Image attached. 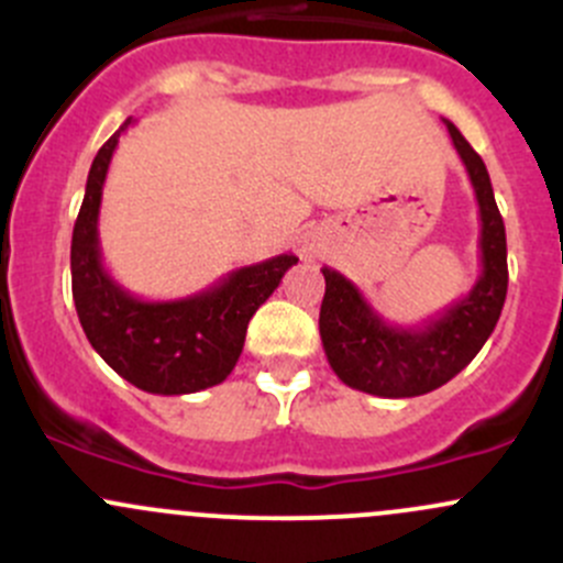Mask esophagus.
Here are the masks:
<instances>
[{"label":"esophagus","mask_w":563,"mask_h":563,"mask_svg":"<svg viewBox=\"0 0 563 563\" xmlns=\"http://www.w3.org/2000/svg\"><path fill=\"white\" fill-rule=\"evenodd\" d=\"M318 250H321V236H318V231H305L302 236H299V255H302L305 261L316 258Z\"/></svg>","instance_id":"34e87169"}]
</instances>
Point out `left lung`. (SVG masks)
I'll list each match as a JSON object with an SVG mask.
<instances>
[{
    "label": "left lung",
    "instance_id": "obj_1",
    "mask_svg": "<svg viewBox=\"0 0 563 563\" xmlns=\"http://www.w3.org/2000/svg\"><path fill=\"white\" fill-rule=\"evenodd\" d=\"M479 207V277L465 297L419 327H397L338 269L323 266L321 343L334 376L376 397H417L444 387L485 345L507 299V231L493 198L490 174L463 133L444 119Z\"/></svg>",
    "mask_w": 563,
    "mask_h": 563
}]
</instances>
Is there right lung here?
<instances>
[{"label":"right lung","instance_id":"obj_1","mask_svg":"<svg viewBox=\"0 0 563 563\" xmlns=\"http://www.w3.org/2000/svg\"><path fill=\"white\" fill-rule=\"evenodd\" d=\"M130 124L133 119L100 146L89 168L87 192L73 229V302L92 349L124 382L152 395H192L218 387L231 376L245 345L250 318L299 258L294 253L272 255L231 269L203 291L161 302L141 299L119 286L103 264L98 223L108 166L119 135Z\"/></svg>","mask_w":563,"mask_h":563}]
</instances>
